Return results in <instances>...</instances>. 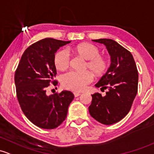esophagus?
I'll return each instance as SVG.
<instances>
[{
    "label": "esophagus",
    "instance_id": "obj_1",
    "mask_svg": "<svg viewBox=\"0 0 154 154\" xmlns=\"http://www.w3.org/2000/svg\"><path fill=\"white\" fill-rule=\"evenodd\" d=\"M80 94H81V93H80V92H77V91H74V97H75L80 96Z\"/></svg>",
    "mask_w": 154,
    "mask_h": 154
}]
</instances>
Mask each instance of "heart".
I'll use <instances>...</instances> for the list:
<instances>
[{
	"mask_svg": "<svg viewBox=\"0 0 154 154\" xmlns=\"http://www.w3.org/2000/svg\"><path fill=\"white\" fill-rule=\"evenodd\" d=\"M73 51L87 60L86 66L97 75H101L106 70L108 63L103 57L100 55V49L96 46L88 43H82L72 48ZM70 63V56L66 49L60 50L54 56V65L57 70L67 69ZM93 74L89 71L76 72L71 71L65 74L61 78L64 88L73 91H82L93 80Z\"/></svg>",
	"mask_w": 154,
	"mask_h": 154,
	"instance_id": "heart-1",
	"label": "heart"
}]
</instances>
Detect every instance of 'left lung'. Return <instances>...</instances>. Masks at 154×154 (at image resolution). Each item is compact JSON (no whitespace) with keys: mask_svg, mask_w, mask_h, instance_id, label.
Masks as SVG:
<instances>
[{"mask_svg":"<svg viewBox=\"0 0 154 154\" xmlns=\"http://www.w3.org/2000/svg\"><path fill=\"white\" fill-rule=\"evenodd\" d=\"M92 40L106 46L111 56V65L95 84L97 88L108 89L106 96L92 94L88 110L94 119L108 125L120 121L130 111L138 89V72L131 53L115 40Z\"/></svg>","mask_w":154,"mask_h":154,"instance_id":"left-lung-1","label":"left lung"}]
</instances>
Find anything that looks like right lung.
I'll return each instance as SVG.
<instances>
[{
	"label": "right lung",
	"instance_id": "obj_1",
	"mask_svg": "<svg viewBox=\"0 0 154 154\" xmlns=\"http://www.w3.org/2000/svg\"><path fill=\"white\" fill-rule=\"evenodd\" d=\"M71 41L45 38L24 51L14 75L16 92L21 109L34 125L43 129H54L66 118L74 94L63 90L48 95L46 89L57 70L54 55L58 49Z\"/></svg>",
	"mask_w": 154,
	"mask_h": 154
}]
</instances>
